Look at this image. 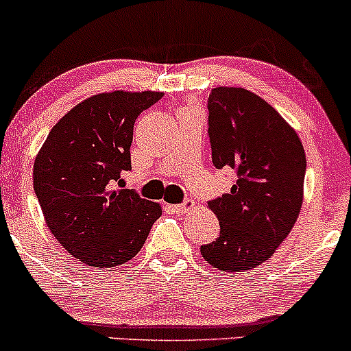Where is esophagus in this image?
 Instances as JSON below:
<instances>
[{
	"mask_svg": "<svg viewBox=\"0 0 351 351\" xmlns=\"http://www.w3.org/2000/svg\"><path fill=\"white\" fill-rule=\"evenodd\" d=\"M169 208H171V210L175 211V213H182V215H184V213H190V211H193L195 203L191 202V199H188V202H184L183 205H171Z\"/></svg>",
	"mask_w": 351,
	"mask_h": 351,
	"instance_id": "1",
	"label": "esophagus"
}]
</instances>
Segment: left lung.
Wrapping results in <instances>:
<instances>
[{
	"instance_id": "8db88e82",
	"label": "left lung",
	"mask_w": 351,
	"mask_h": 351,
	"mask_svg": "<svg viewBox=\"0 0 351 351\" xmlns=\"http://www.w3.org/2000/svg\"><path fill=\"white\" fill-rule=\"evenodd\" d=\"M211 160L232 168V191L208 203L219 237L199 248L211 267L248 271L275 253L303 205L306 156L278 111L250 90L213 88L208 98Z\"/></svg>"
}]
</instances>
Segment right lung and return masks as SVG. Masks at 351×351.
<instances>
[{"instance_id": "add662e5", "label": "right lung", "mask_w": 351, "mask_h": 351, "mask_svg": "<svg viewBox=\"0 0 351 351\" xmlns=\"http://www.w3.org/2000/svg\"><path fill=\"white\" fill-rule=\"evenodd\" d=\"M161 91H105L83 99L49 132L34 158L33 186L46 226L88 267L126 263L161 217L160 203L117 188L132 169L133 126Z\"/></svg>"}]
</instances>
